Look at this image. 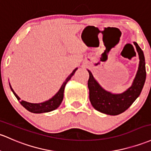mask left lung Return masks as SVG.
Returning <instances> with one entry per match:
<instances>
[{"label": "left lung", "instance_id": "1", "mask_svg": "<svg viewBox=\"0 0 151 151\" xmlns=\"http://www.w3.org/2000/svg\"><path fill=\"white\" fill-rule=\"evenodd\" d=\"M134 44L140 59L139 68L132 86L123 93L113 94L105 91L96 82L92 73L88 70L89 100L94 108L99 112L110 115H119L127 110L140 95L146 77L145 62L143 51L136 42H134Z\"/></svg>", "mask_w": 151, "mask_h": 151}]
</instances>
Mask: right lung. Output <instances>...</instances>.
<instances>
[{
  "instance_id": "right-lung-1",
  "label": "right lung",
  "mask_w": 151,
  "mask_h": 151,
  "mask_svg": "<svg viewBox=\"0 0 151 151\" xmlns=\"http://www.w3.org/2000/svg\"><path fill=\"white\" fill-rule=\"evenodd\" d=\"M77 69H75L73 71L72 74L66 79L65 82L63 83V84L61 87L60 89L59 90V92H57L52 98L50 99L49 100L46 101V102H42V103H38V104H34V103H29V102H26V101L21 100L20 101V103L23 107H25L27 110H29V112H33V113H43V112H51V111L56 110L59 105L62 103L63 100V97H64V87H65L66 84L67 83L68 81L71 79V77L74 75V74L75 73L76 70ZM11 89L12 90L13 93L14 94V95L16 96V97L17 98L18 100H20V98L19 96L17 95L14 92V89H12V87L10 85Z\"/></svg>"
}]
</instances>
